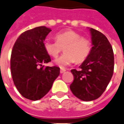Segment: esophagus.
<instances>
[{"label": "esophagus", "instance_id": "obj_1", "mask_svg": "<svg viewBox=\"0 0 124 124\" xmlns=\"http://www.w3.org/2000/svg\"><path fill=\"white\" fill-rule=\"evenodd\" d=\"M65 71H66L65 69H64V68H61V69H60V73H64Z\"/></svg>", "mask_w": 124, "mask_h": 124}]
</instances>
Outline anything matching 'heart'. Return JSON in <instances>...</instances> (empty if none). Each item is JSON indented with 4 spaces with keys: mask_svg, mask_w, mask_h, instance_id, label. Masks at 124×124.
<instances>
[{
    "mask_svg": "<svg viewBox=\"0 0 124 124\" xmlns=\"http://www.w3.org/2000/svg\"><path fill=\"white\" fill-rule=\"evenodd\" d=\"M55 39L56 41L46 40L44 47L47 54L53 58L58 57L64 48L65 53L55 60V63L60 67L75 62H83L91 52V40L73 30L58 33L55 35Z\"/></svg>",
    "mask_w": 124,
    "mask_h": 124,
    "instance_id": "obj_1",
    "label": "heart"
}]
</instances>
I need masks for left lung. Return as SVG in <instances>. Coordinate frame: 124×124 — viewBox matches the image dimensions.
<instances>
[{"label": "left lung", "mask_w": 124, "mask_h": 124, "mask_svg": "<svg viewBox=\"0 0 124 124\" xmlns=\"http://www.w3.org/2000/svg\"><path fill=\"white\" fill-rule=\"evenodd\" d=\"M93 47L80 70H71L74 80L70 86L77 98L85 101L98 99L107 88L113 76L114 56L112 47L105 35L91 28Z\"/></svg>", "instance_id": "left-lung-1"}]
</instances>
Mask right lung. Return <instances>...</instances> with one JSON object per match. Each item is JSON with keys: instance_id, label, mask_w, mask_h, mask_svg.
Segmentation results:
<instances>
[{"instance_id": "obj_1", "label": "right lung", "mask_w": 124, "mask_h": 124, "mask_svg": "<svg viewBox=\"0 0 124 124\" xmlns=\"http://www.w3.org/2000/svg\"><path fill=\"white\" fill-rule=\"evenodd\" d=\"M51 31L41 26L23 32L12 50L11 70L14 84L20 94L29 100L44 97L60 74L59 67L41 65L51 61L44 47V40Z\"/></svg>"}]
</instances>
